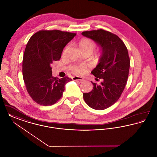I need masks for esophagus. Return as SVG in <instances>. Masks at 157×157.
I'll return each mask as SVG.
<instances>
[{
	"instance_id": "34e87169",
	"label": "esophagus",
	"mask_w": 157,
	"mask_h": 157,
	"mask_svg": "<svg viewBox=\"0 0 157 157\" xmlns=\"http://www.w3.org/2000/svg\"><path fill=\"white\" fill-rule=\"evenodd\" d=\"M73 81H83L84 79L82 77H79V76H74L72 78Z\"/></svg>"
}]
</instances>
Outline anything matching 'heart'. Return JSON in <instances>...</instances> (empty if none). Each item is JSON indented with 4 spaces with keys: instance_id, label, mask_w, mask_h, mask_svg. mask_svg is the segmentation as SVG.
I'll use <instances>...</instances> for the list:
<instances>
[{
    "instance_id": "1",
    "label": "heart",
    "mask_w": 157,
    "mask_h": 157,
    "mask_svg": "<svg viewBox=\"0 0 157 157\" xmlns=\"http://www.w3.org/2000/svg\"><path fill=\"white\" fill-rule=\"evenodd\" d=\"M81 49H86V50H90L91 51H94L96 48V45L94 41L89 39H83L79 43ZM71 45H67L63 51V55H65L67 53L68 49H69ZM87 70V67L85 65H75L72 68V71L76 75H83L86 73Z\"/></svg>"
}]
</instances>
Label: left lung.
<instances>
[{
  "label": "left lung",
  "instance_id": "left-lung-1",
  "mask_svg": "<svg viewBox=\"0 0 157 157\" xmlns=\"http://www.w3.org/2000/svg\"><path fill=\"white\" fill-rule=\"evenodd\" d=\"M82 35L101 48L99 63L91 74L102 81L100 85L91 82L93 90L83 93V97L92 109L104 110L118 100L127 84L130 66L128 49L120 37L106 30L85 31Z\"/></svg>",
  "mask_w": 157,
  "mask_h": 157
}]
</instances>
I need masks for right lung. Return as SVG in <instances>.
<instances>
[{"instance_id":"right-lung-1","label":"right lung","mask_w":157,"mask_h":157,"mask_svg":"<svg viewBox=\"0 0 157 157\" xmlns=\"http://www.w3.org/2000/svg\"><path fill=\"white\" fill-rule=\"evenodd\" d=\"M76 33L59 30H42L29 40L23 55L22 72L32 99L43 106L55 104L62 97L66 83L72 79L52 76L51 65L59 60L65 46Z\"/></svg>"}]
</instances>
